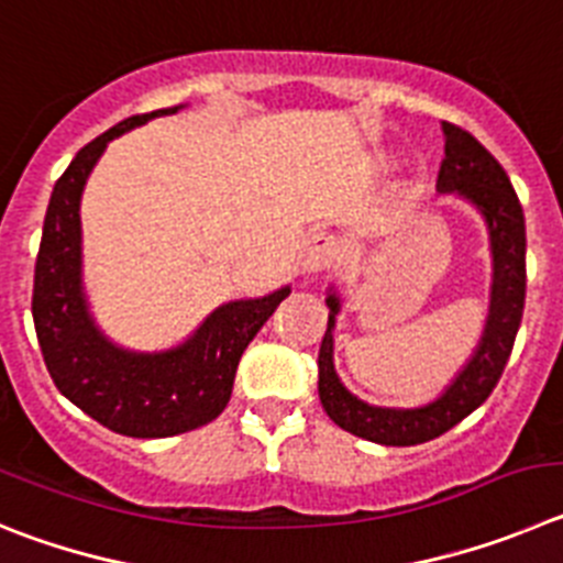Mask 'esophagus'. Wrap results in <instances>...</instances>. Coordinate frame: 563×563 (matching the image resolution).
<instances>
[{
    "mask_svg": "<svg viewBox=\"0 0 563 563\" xmlns=\"http://www.w3.org/2000/svg\"><path fill=\"white\" fill-rule=\"evenodd\" d=\"M339 255V244L328 235H313L302 250V272H322Z\"/></svg>",
    "mask_w": 563,
    "mask_h": 563,
    "instance_id": "esophagus-1",
    "label": "esophagus"
}]
</instances>
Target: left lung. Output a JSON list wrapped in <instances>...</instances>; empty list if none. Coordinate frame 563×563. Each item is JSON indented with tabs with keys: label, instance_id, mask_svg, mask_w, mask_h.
I'll return each mask as SVG.
<instances>
[{
	"label": "left lung",
	"instance_id": "obj_1",
	"mask_svg": "<svg viewBox=\"0 0 563 563\" xmlns=\"http://www.w3.org/2000/svg\"><path fill=\"white\" fill-rule=\"evenodd\" d=\"M445 159L438 174L440 194H454L471 201L483 212L494 255V283H490V308L477 351L457 373L438 401L415 409L369 407L358 401L339 382L333 369V322L339 313V294H328V331L319 344V401L328 418L356 438L382 445H418L440 438L460 420L468 418L479 404H485L503 378V369L514 351L516 333L525 313L528 291V235L525 212L508 174L477 136L454 123H443Z\"/></svg>",
	"mask_w": 563,
	"mask_h": 563
}]
</instances>
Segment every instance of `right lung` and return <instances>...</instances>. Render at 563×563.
Listing matches in <instances>:
<instances>
[{
	"label": "right lung",
	"instance_id": "add662e5",
	"mask_svg": "<svg viewBox=\"0 0 563 563\" xmlns=\"http://www.w3.org/2000/svg\"><path fill=\"white\" fill-rule=\"evenodd\" d=\"M179 109L123 120L75 154L53 187L35 257L33 322L49 376L75 407L125 438H170L219 418L246 344L291 291L227 302L162 353L123 351L98 331L80 283V194L114 136Z\"/></svg>",
	"mask_w": 563,
	"mask_h": 563
}]
</instances>
